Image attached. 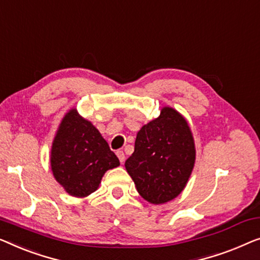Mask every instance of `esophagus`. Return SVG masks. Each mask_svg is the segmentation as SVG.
Returning <instances> with one entry per match:
<instances>
[{
    "instance_id": "34e87169",
    "label": "esophagus",
    "mask_w": 260,
    "mask_h": 260,
    "mask_svg": "<svg viewBox=\"0 0 260 260\" xmlns=\"http://www.w3.org/2000/svg\"><path fill=\"white\" fill-rule=\"evenodd\" d=\"M116 155H118L120 162L122 164L123 161H125V153H123L122 151H118V152H116Z\"/></svg>"
}]
</instances>
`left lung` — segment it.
<instances>
[{
    "instance_id": "1",
    "label": "left lung",
    "mask_w": 260,
    "mask_h": 260,
    "mask_svg": "<svg viewBox=\"0 0 260 260\" xmlns=\"http://www.w3.org/2000/svg\"><path fill=\"white\" fill-rule=\"evenodd\" d=\"M194 162V139L187 121L175 109L164 107L158 118L138 132L125 167L139 194L159 205L180 194Z\"/></svg>"
}]
</instances>
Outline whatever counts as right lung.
Returning a JSON list of instances; mask_svg holds the SVG:
<instances>
[{
	"label": "right lung",
	"mask_w": 260,
	"mask_h": 260,
	"mask_svg": "<svg viewBox=\"0 0 260 260\" xmlns=\"http://www.w3.org/2000/svg\"><path fill=\"white\" fill-rule=\"evenodd\" d=\"M119 165L100 132L72 108L62 119L50 151V167L58 184L68 194L85 198L96 191L106 172Z\"/></svg>",
	"instance_id": "right-lung-1"
}]
</instances>
